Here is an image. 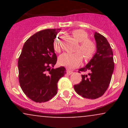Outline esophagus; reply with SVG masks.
<instances>
[{
    "instance_id": "1",
    "label": "esophagus",
    "mask_w": 128,
    "mask_h": 128,
    "mask_svg": "<svg viewBox=\"0 0 128 128\" xmlns=\"http://www.w3.org/2000/svg\"><path fill=\"white\" fill-rule=\"evenodd\" d=\"M66 72H67V74H69V75H70V74H72V73H73L72 71H71V70H67Z\"/></svg>"
}]
</instances>
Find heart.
<instances>
[{"label": "heart", "mask_w": 128, "mask_h": 128, "mask_svg": "<svg viewBox=\"0 0 128 128\" xmlns=\"http://www.w3.org/2000/svg\"><path fill=\"white\" fill-rule=\"evenodd\" d=\"M73 36L78 42H80L79 46L76 49L80 52L74 53H64L60 56L58 61L61 66L68 68L77 67L82 61V55L86 60L91 59L96 52V46L94 42L88 39L87 33L82 29H76L72 32ZM54 49L55 51H60L58 38H56L54 42Z\"/></svg>", "instance_id": "1"}]
</instances>
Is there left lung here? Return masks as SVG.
I'll list each match as a JSON object with an SVG mask.
<instances>
[{
	"instance_id": "obj_1",
	"label": "left lung",
	"mask_w": 128,
	"mask_h": 128,
	"mask_svg": "<svg viewBox=\"0 0 128 128\" xmlns=\"http://www.w3.org/2000/svg\"><path fill=\"white\" fill-rule=\"evenodd\" d=\"M94 36L96 52L84 67L79 69L80 72L89 73L82 74V81L74 86V90L79 95L91 99L99 98L105 93L114 68L112 50L106 38L96 32Z\"/></svg>"
}]
</instances>
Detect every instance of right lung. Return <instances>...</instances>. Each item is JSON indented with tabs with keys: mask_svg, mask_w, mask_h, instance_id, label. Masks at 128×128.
Returning a JSON list of instances; mask_svg holds the SVG:
<instances>
[{
	"mask_svg": "<svg viewBox=\"0 0 128 128\" xmlns=\"http://www.w3.org/2000/svg\"><path fill=\"white\" fill-rule=\"evenodd\" d=\"M61 29H48L34 34L24 42L18 58V79L23 92L36 102H45L55 96L64 67L54 68L57 61L54 39Z\"/></svg>",
	"mask_w": 128,
	"mask_h": 128,
	"instance_id": "1",
	"label": "right lung"
}]
</instances>
